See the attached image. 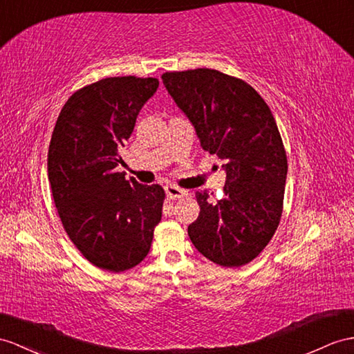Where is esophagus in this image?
<instances>
[{
	"label": "esophagus",
	"instance_id": "esophagus-1",
	"mask_svg": "<svg viewBox=\"0 0 354 354\" xmlns=\"http://www.w3.org/2000/svg\"><path fill=\"white\" fill-rule=\"evenodd\" d=\"M165 189H166V196H167V198H170V201H175V198H180V197L185 194V192H184L183 188L175 187V185H166Z\"/></svg>",
	"mask_w": 354,
	"mask_h": 354
}]
</instances>
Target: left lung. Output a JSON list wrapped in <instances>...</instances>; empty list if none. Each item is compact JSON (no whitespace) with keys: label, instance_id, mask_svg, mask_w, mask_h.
<instances>
[{"label":"left lung","instance_id":"obj_1","mask_svg":"<svg viewBox=\"0 0 354 354\" xmlns=\"http://www.w3.org/2000/svg\"><path fill=\"white\" fill-rule=\"evenodd\" d=\"M161 79L202 148L224 161V196L196 193L201 214L188 236L216 265H247L265 250L283 214L287 156L275 118L254 88L218 70L167 71Z\"/></svg>","mask_w":354,"mask_h":354}]
</instances>
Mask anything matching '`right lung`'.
Here are the masks:
<instances>
[{"label": "right lung", "instance_id": "obj_1", "mask_svg": "<svg viewBox=\"0 0 354 354\" xmlns=\"http://www.w3.org/2000/svg\"><path fill=\"white\" fill-rule=\"evenodd\" d=\"M156 77H106L77 89L57 120L48 152L53 202L68 238L94 266L131 269L148 256L165 189L115 167Z\"/></svg>", "mask_w": 354, "mask_h": 354}]
</instances>
